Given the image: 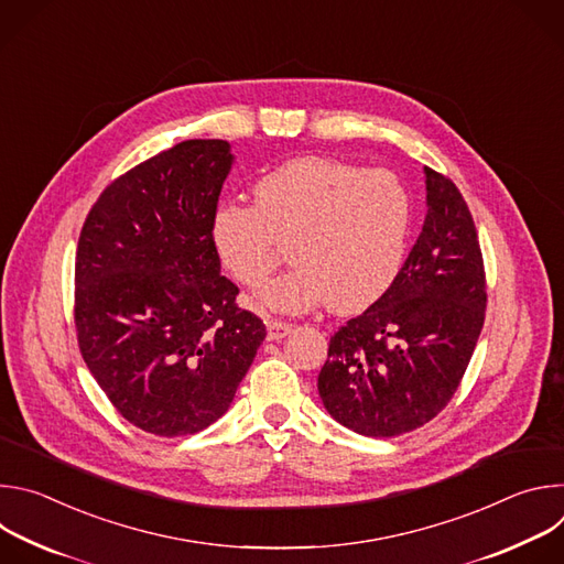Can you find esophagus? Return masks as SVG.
I'll return each instance as SVG.
<instances>
[{"label":"esophagus","instance_id":"esophagus-1","mask_svg":"<svg viewBox=\"0 0 564 564\" xmlns=\"http://www.w3.org/2000/svg\"><path fill=\"white\" fill-rule=\"evenodd\" d=\"M292 333V324H285V321L279 318H268V339L279 341Z\"/></svg>","mask_w":564,"mask_h":564}]
</instances>
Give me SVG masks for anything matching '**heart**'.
<instances>
[{
    "mask_svg": "<svg viewBox=\"0 0 564 564\" xmlns=\"http://www.w3.org/2000/svg\"><path fill=\"white\" fill-rule=\"evenodd\" d=\"M409 225V194L394 174L303 155L254 185V205H218L212 243L223 268L246 288L263 285L290 243L296 263L265 288V303L285 312L330 303L352 314L394 283Z\"/></svg>",
    "mask_w": 564,
    "mask_h": 564,
    "instance_id": "obj_1",
    "label": "heart"
}]
</instances>
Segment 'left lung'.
<instances>
[{"label": "left lung", "mask_w": 564, "mask_h": 564, "mask_svg": "<svg viewBox=\"0 0 564 564\" xmlns=\"http://www.w3.org/2000/svg\"><path fill=\"white\" fill-rule=\"evenodd\" d=\"M426 220L390 290L330 337L318 372L326 411L368 437H394L437 417L485 326L487 274L468 205L424 167Z\"/></svg>", "instance_id": "8db88e82"}]
</instances>
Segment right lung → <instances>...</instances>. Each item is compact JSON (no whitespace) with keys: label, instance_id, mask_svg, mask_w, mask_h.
<instances>
[{"label":"right lung","instance_id":"1","mask_svg":"<svg viewBox=\"0 0 564 564\" xmlns=\"http://www.w3.org/2000/svg\"><path fill=\"white\" fill-rule=\"evenodd\" d=\"M231 160L225 140H185L107 185L79 231V352L116 411L158 437L223 417L268 335L212 243Z\"/></svg>","mask_w":564,"mask_h":564}]
</instances>
